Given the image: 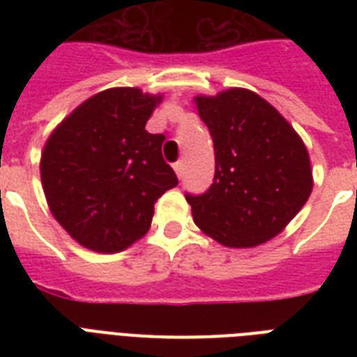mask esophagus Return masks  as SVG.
Returning <instances> with one entry per match:
<instances>
[{
	"label": "esophagus",
	"mask_w": 357,
	"mask_h": 357,
	"mask_svg": "<svg viewBox=\"0 0 357 357\" xmlns=\"http://www.w3.org/2000/svg\"><path fill=\"white\" fill-rule=\"evenodd\" d=\"M174 170H176V174H178V178H181V176H183V170H185V162L183 161L174 162Z\"/></svg>",
	"instance_id": "34e87169"
}]
</instances>
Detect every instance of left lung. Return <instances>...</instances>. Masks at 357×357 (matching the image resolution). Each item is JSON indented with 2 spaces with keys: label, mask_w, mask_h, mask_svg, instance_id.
I'll return each instance as SVG.
<instances>
[{
  "label": "left lung",
  "mask_w": 357,
  "mask_h": 357,
  "mask_svg": "<svg viewBox=\"0 0 357 357\" xmlns=\"http://www.w3.org/2000/svg\"><path fill=\"white\" fill-rule=\"evenodd\" d=\"M215 148V178L187 192L195 224L224 246L246 248L278 235L313 189L304 142L271 103L244 89L196 98Z\"/></svg>",
  "instance_id": "1"
}]
</instances>
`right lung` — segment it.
Returning <instances> with one entry per match:
<instances>
[{"label": "right lung", "mask_w": 357, "mask_h": 357, "mask_svg": "<svg viewBox=\"0 0 357 357\" xmlns=\"http://www.w3.org/2000/svg\"><path fill=\"white\" fill-rule=\"evenodd\" d=\"M161 98L109 89L81 103L47 139L40 162L53 217L85 248L114 254L150 229L153 206L178 176L165 135L144 129Z\"/></svg>", "instance_id": "1"}]
</instances>
